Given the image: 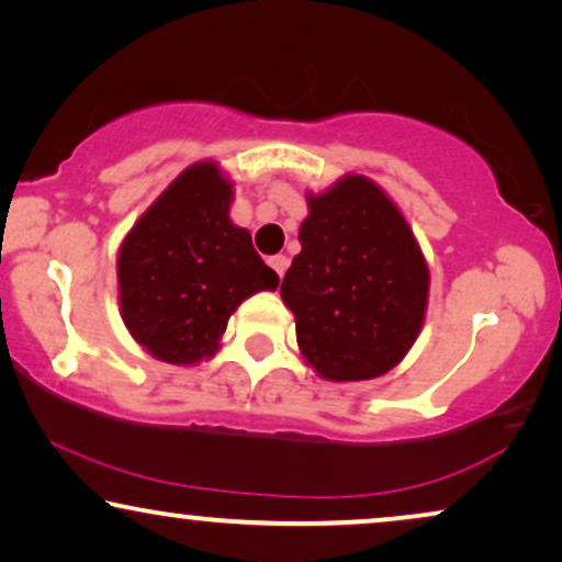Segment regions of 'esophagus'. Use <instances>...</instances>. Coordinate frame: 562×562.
<instances>
[{
	"mask_svg": "<svg viewBox=\"0 0 562 562\" xmlns=\"http://www.w3.org/2000/svg\"><path fill=\"white\" fill-rule=\"evenodd\" d=\"M268 263H271L276 273L283 276V273H286V268H289V258L286 256H273L271 260H268Z\"/></svg>",
	"mask_w": 562,
	"mask_h": 562,
	"instance_id": "1",
	"label": "esophagus"
}]
</instances>
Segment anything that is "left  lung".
<instances>
[{"label":"left lung","instance_id":"obj_1","mask_svg":"<svg viewBox=\"0 0 562 562\" xmlns=\"http://www.w3.org/2000/svg\"><path fill=\"white\" fill-rule=\"evenodd\" d=\"M302 252L281 299L296 342L322 379L368 381L391 371L417 340L429 271L396 204L366 176L310 196Z\"/></svg>","mask_w":562,"mask_h":562}]
</instances>
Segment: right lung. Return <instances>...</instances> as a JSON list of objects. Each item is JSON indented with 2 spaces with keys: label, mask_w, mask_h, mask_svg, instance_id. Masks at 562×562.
<instances>
[{
  "label": "right lung",
  "mask_w": 562,
  "mask_h": 562,
  "mask_svg": "<svg viewBox=\"0 0 562 562\" xmlns=\"http://www.w3.org/2000/svg\"><path fill=\"white\" fill-rule=\"evenodd\" d=\"M233 183L217 164L183 171L120 248V310L130 335L173 366L212 358L229 314L279 276L229 222Z\"/></svg>",
  "instance_id": "obj_1"
}]
</instances>
